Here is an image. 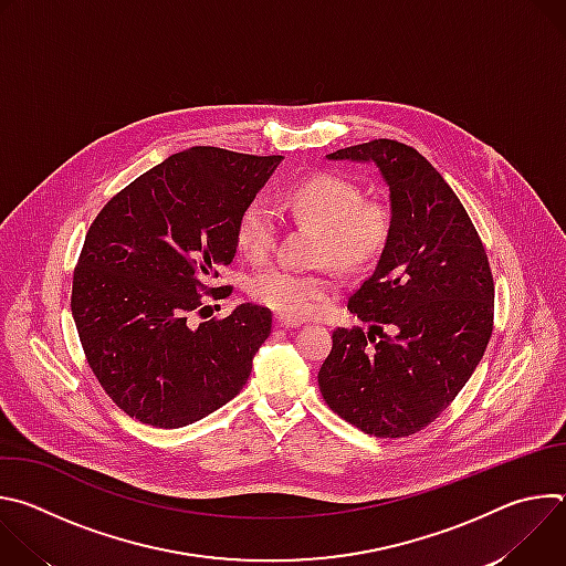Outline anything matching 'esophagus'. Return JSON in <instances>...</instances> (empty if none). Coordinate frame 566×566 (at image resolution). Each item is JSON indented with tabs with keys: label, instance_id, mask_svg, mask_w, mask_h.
I'll return each mask as SVG.
<instances>
[{
	"label": "esophagus",
	"instance_id": "34e87169",
	"mask_svg": "<svg viewBox=\"0 0 566 566\" xmlns=\"http://www.w3.org/2000/svg\"><path fill=\"white\" fill-rule=\"evenodd\" d=\"M275 322H277L280 327H286V329H293V327H300V325H302V319L291 317V315H277Z\"/></svg>",
	"mask_w": 566,
	"mask_h": 566
}]
</instances>
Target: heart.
<instances>
[{"label": "heart", "mask_w": 566, "mask_h": 566, "mask_svg": "<svg viewBox=\"0 0 566 566\" xmlns=\"http://www.w3.org/2000/svg\"><path fill=\"white\" fill-rule=\"evenodd\" d=\"M282 203L302 221L322 230L319 258L338 266L356 269L374 260L387 237V214L382 208L360 206V190L338 177H313L297 184L282 197ZM280 232V212L266 197H255L239 214L237 244L251 260L271 255ZM334 291L327 273L271 266L251 280L258 302L286 315L311 313Z\"/></svg>", "instance_id": "1"}]
</instances>
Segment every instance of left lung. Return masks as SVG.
<instances>
[{
  "instance_id": "8db88e82",
  "label": "left lung",
  "mask_w": 566,
  "mask_h": 566,
  "mask_svg": "<svg viewBox=\"0 0 566 566\" xmlns=\"http://www.w3.org/2000/svg\"><path fill=\"white\" fill-rule=\"evenodd\" d=\"M327 158L378 168L389 228L371 275L349 297L369 327L334 332L317 385L365 434L410 437L450 406L486 352L495 311L489 258L452 188L415 147L378 138Z\"/></svg>"
}]
</instances>
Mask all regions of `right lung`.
Returning a JSON list of instances; mask_svg holds the SVG:
<instances>
[{
    "label": "right lung",
    "instance_id": "obj_1",
    "mask_svg": "<svg viewBox=\"0 0 566 566\" xmlns=\"http://www.w3.org/2000/svg\"><path fill=\"white\" fill-rule=\"evenodd\" d=\"M282 156L190 147L120 190L92 223L71 313L90 367L132 419L175 430L239 394L273 315L239 304L192 322L237 253V221ZM228 293V289H226Z\"/></svg>",
    "mask_w": 566,
    "mask_h": 566
}]
</instances>
